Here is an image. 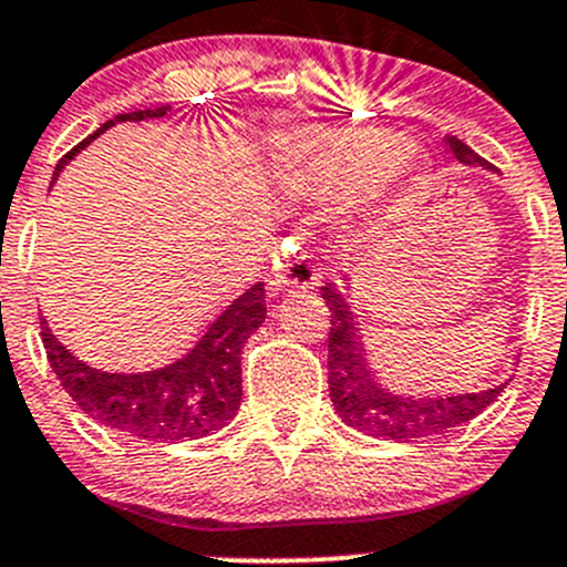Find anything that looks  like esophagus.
<instances>
[{
    "mask_svg": "<svg viewBox=\"0 0 567 567\" xmlns=\"http://www.w3.org/2000/svg\"><path fill=\"white\" fill-rule=\"evenodd\" d=\"M321 282V274L305 254H282L277 259V271L268 279L271 293H290V290H313Z\"/></svg>",
    "mask_w": 567,
    "mask_h": 567,
    "instance_id": "34e87169",
    "label": "esophagus"
}]
</instances>
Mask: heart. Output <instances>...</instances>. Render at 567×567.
<instances>
[{
    "label": "heart",
    "instance_id": "b5f03b06",
    "mask_svg": "<svg viewBox=\"0 0 567 567\" xmlns=\"http://www.w3.org/2000/svg\"><path fill=\"white\" fill-rule=\"evenodd\" d=\"M414 158L409 140H391L385 131L313 128L293 142L290 178L301 193L343 198L349 215L372 218L394 204Z\"/></svg>",
    "mask_w": 567,
    "mask_h": 567
}]
</instances>
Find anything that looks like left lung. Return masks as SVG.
<instances>
[{
	"mask_svg": "<svg viewBox=\"0 0 567 567\" xmlns=\"http://www.w3.org/2000/svg\"><path fill=\"white\" fill-rule=\"evenodd\" d=\"M453 156L467 167H484L498 173L486 158H481L473 147L464 145L456 136H444ZM327 310H330V338H327V383H330V400L338 416L349 427L367 433L374 439H391V442H414V439L447 433L481 414L486 405L498 400L506 383L492 385L484 391L470 394H431L411 396L389 389L374 378L367 361L361 327L349 310V301L338 290L336 282L321 288Z\"/></svg>",
	"mask_w": 567,
	"mask_h": 567,
	"instance_id": "1",
	"label": "left lung"
}]
</instances>
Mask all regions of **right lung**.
Returning a JSON list of instances; mask_svg holds the SVG:
<instances>
[{
	"instance_id": "obj_1",
	"label": "right lung",
	"mask_w": 567,
	"mask_h": 567,
	"mask_svg": "<svg viewBox=\"0 0 567 567\" xmlns=\"http://www.w3.org/2000/svg\"><path fill=\"white\" fill-rule=\"evenodd\" d=\"M167 111L171 105L116 114L58 162L55 176L63 171V164L72 162L94 136L105 134L111 125L156 120ZM262 321H266V288L257 282L206 327L200 341L187 355L151 372H103L89 367L52 336L44 319H41V341L47 349V361L63 389L100 425L151 442H187V439L209 436L235 420L243 400V347Z\"/></svg>"
}]
</instances>
